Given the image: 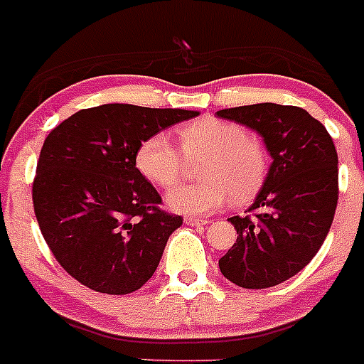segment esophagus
I'll return each mask as SVG.
<instances>
[{"instance_id":"34e87169","label":"esophagus","mask_w":364,"mask_h":364,"mask_svg":"<svg viewBox=\"0 0 364 364\" xmlns=\"http://www.w3.org/2000/svg\"><path fill=\"white\" fill-rule=\"evenodd\" d=\"M185 223L188 224V226H206V224H208V220L199 219V217H186Z\"/></svg>"}]
</instances>
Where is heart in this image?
Returning a JSON list of instances; mask_svg holds the SVG:
<instances>
[{"label": "heart", "instance_id": "1", "mask_svg": "<svg viewBox=\"0 0 364 364\" xmlns=\"http://www.w3.org/2000/svg\"><path fill=\"white\" fill-rule=\"evenodd\" d=\"M179 148L165 132H156L136 151V168L151 185L168 188L184 171L185 159L203 158L198 167L201 182L182 183L166 192L165 201L174 212L188 215L219 210L233 199L246 203L262 188L269 171V154L262 138L244 125L206 117L178 131Z\"/></svg>", "mask_w": 364, "mask_h": 364}]
</instances>
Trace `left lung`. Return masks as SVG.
Masks as SVG:
<instances>
[{
    "mask_svg": "<svg viewBox=\"0 0 364 364\" xmlns=\"http://www.w3.org/2000/svg\"><path fill=\"white\" fill-rule=\"evenodd\" d=\"M255 129L273 163L247 212L230 217L237 240L220 273L246 289H266L300 273L323 244L338 206V152L325 125L301 107L253 104L217 111Z\"/></svg>",
    "mask_w": 364,
    "mask_h": 364,
    "instance_id": "8db88e82",
    "label": "left lung"
}]
</instances>
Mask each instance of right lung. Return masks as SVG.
Instances as JSON below:
<instances>
[{
  "instance_id": "add662e5",
  "label": "right lung",
  "mask_w": 364,
  "mask_h": 364,
  "mask_svg": "<svg viewBox=\"0 0 364 364\" xmlns=\"http://www.w3.org/2000/svg\"><path fill=\"white\" fill-rule=\"evenodd\" d=\"M198 111L104 104L52 129L37 161L32 201L57 262L80 284L129 294L154 274L165 244L183 224L138 172L141 141Z\"/></svg>"
}]
</instances>
